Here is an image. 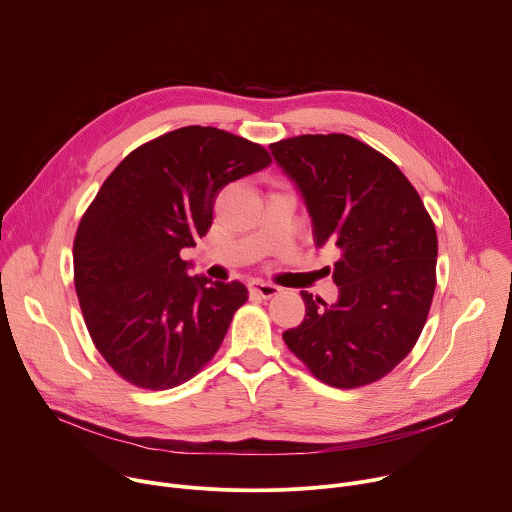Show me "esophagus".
Returning a JSON list of instances; mask_svg holds the SVG:
<instances>
[{"label":"esophagus","mask_w":512,"mask_h":512,"mask_svg":"<svg viewBox=\"0 0 512 512\" xmlns=\"http://www.w3.org/2000/svg\"><path fill=\"white\" fill-rule=\"evenodd\" d=\"M249 289H251V294H255V296H259L263 300H269V298L279 294V285L269 283V281H261V279H253L249 283Z\"/></svg>","instance_id":"esophagus-1"}]
</instances>
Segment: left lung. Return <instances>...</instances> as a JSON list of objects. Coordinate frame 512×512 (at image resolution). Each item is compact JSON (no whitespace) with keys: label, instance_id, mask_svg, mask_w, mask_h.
<instances>
[{"label":"left lung","instance_id":"obj_1","mask_svg":"<svg viewBox=\"0 0 512 512\" xmlns=\"http://www.w3.org/2000/svg\"><path fill=\"white\" fill-rule=\"evenodd\" d=\"M296 182L318 247L340 249L338 302L302 291L306 318L283 332L322 383L356 389L389 375L415 346L435 291L437 233L413 184L387 156L344 133L269 145Z\"/></svg>","mask_w":512,"mask_h":512}]
</instances>
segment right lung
<instances>
[{
  "label": "right lung",
  "instance_id": "1",
  "mask_svg": "<svg viewBox=\"0 0 512 512\" xmlns=\"http://www.w3.org/2000/svg\"><path fill=\"white\" fill-rule=\"evenodd\" d=\"M269 164L259 143L188 125L139 145L103 182L72 263L87 330L121 379L172 389L221 348L249 291L241 281L188 277L180 251L210 229L218 190Z\"/></svg>",
  "mask_w": 512,
  "mask_h": 512
}]
</instances>
